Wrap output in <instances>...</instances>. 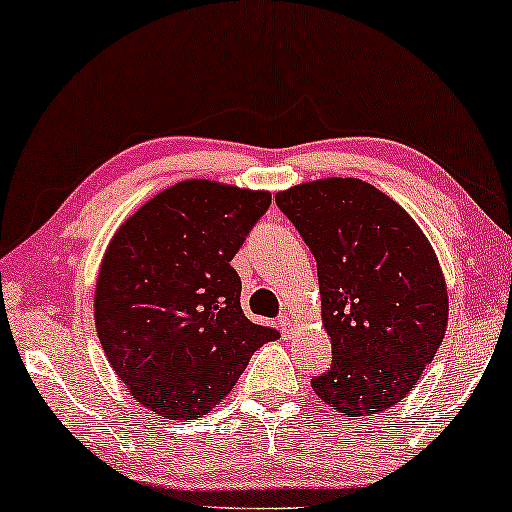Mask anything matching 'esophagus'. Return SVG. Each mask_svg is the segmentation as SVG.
I'll return each mask as SVG.
<instances>
[{"mask_svg": "<svg viewBox=\"0 0 512 512\" xmlns=\"http://www.w3.org/2000/svg\"><path fill=\"white\" fill-rule=\"evenodd\" d=\"M279 328H282L284 335H291L293 331H296V321H293L291 312H284L282 317H279Z\"/></svg>", "mask_w": 512, "mask_h": 512, "instance_id": "34e87169", "label": "esophagus"}]
</instances>
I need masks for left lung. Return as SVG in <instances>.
<instances>
[{
  "mask_svg": "<svg viewBox=\"0 0 512 512\" xmlns=\"http://www.w3.org/2000/svg\"><path fill=\"white\" fill-rule=\"evenodd\" d=\"M317 261L333 363L312 389L335 412L368 417L396 405L436 356L447 286L426 235L361 179H319L275 195Z\"/></svg>",
  "mask_w": 512,
  "mask_h": 512,
  "instance_id": "left-lung-1",
  "label": "left lung"
}]
</instances>
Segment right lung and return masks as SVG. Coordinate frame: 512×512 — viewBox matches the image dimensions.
Returning <instances> with one entry per match:
<instances>
[{
	"label": "right lung",
	"mask_w": 512,
	"mask_h": 512,
	"mask_svg": "<svg viewBox=\"0 0 512 512\" xmlns=\"http://www.w3.org/2000/svg\"><path fill=\"white\" fill-rule=\"evenodd\" d=\"M270 193L179 181L137 209L104 251L95 326L132 398L165 419L207 415L251 354L279 338L244 317L233 261Z\"/></svg>",
	"instance_id": "right-lung-1"
}]
</instances>
